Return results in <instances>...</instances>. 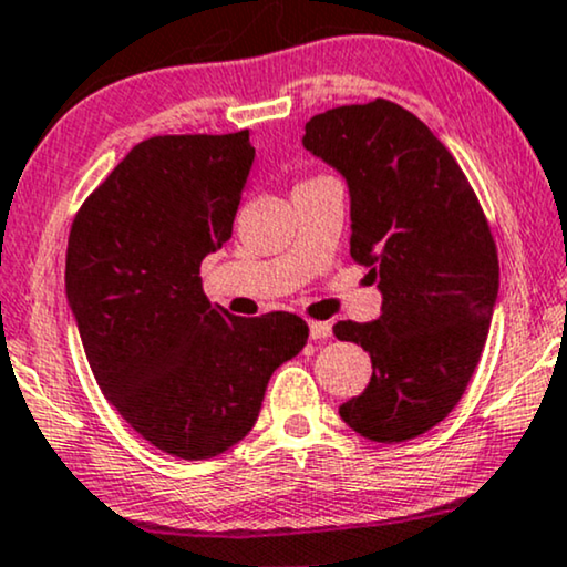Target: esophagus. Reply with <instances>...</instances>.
Returning <instances> with one entry per match:
<instances>
[{
    "mask_svg": "<svg viewBox=\"0 0 567 567\" xmlns=\"http://www.w3.org/2000/svg\"><path fill=\"white\" fill-rule=\"evenodd\" d=\"M308 334H311V340H327L332 334V324L329 321H308Z\"/></svg>",
    "mask_w": 567,
    "mask_h": 567,
    "instance_id": "1",
    "label": "esophagus"
}]
</instances>
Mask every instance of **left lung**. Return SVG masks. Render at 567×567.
Here are the masks:
<instances>
[{
    "label": "left lung",
    "instance_id": "obj_1",
    "mask_svg": "<svg viewBox=\"0 0 567 567\" xmlns=\"http://www.w3.org/2000/svg\"><path fill=\"white\" fill-rule=\"evenodd\" d=\"M303 148L346 177L350 256L382 292L379 319L334 324L374 369L340 419L367 440H413L447 419L482 358L499 290L489 225L444 143L384 99L311 117Z\"/></svg>",
    "mask_w": 567,
    "mask_h": 567
}]
</instances>
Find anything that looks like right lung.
I'll list each match as a JSON object with an SVG mask.
<instances>
[{
	"instance_id": "1",
	"label": "right lung",
	"mask_w": 567,
	"mask_h": 567,
	"mask_svg": "<svg viewBox=\"0 0 567 567\" xmlns=\"http://www.w3.org/2000/svg\"><path fill=\"white\" fill-rule=\"evenodd\" d=\"M254 156L248 131L156 135L70 230L64 290L93 377L143 440L183 461L238 444L275 369L308 340L296 313L233 317L200 290V261L230 240Z\"/></svg>"
}]
</instances>
